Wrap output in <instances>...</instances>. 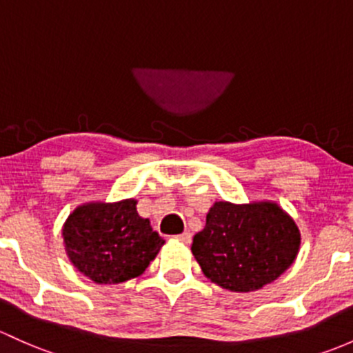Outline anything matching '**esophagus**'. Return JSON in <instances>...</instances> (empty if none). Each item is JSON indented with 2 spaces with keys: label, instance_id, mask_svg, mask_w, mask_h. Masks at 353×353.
<instances>
[{
  "label": "esophagus",
  "instance_id": "esophagus-1",
  "mask_svg": "<svg viewBox=\"0 0 353 353\" xmlns=\"http://www.w3.org/2000/svg\"><path fill=\"white\" fill-rule=\"evenodd\" d=\"M191 239H192V235H191V233H189V232L181 233V235L177 236V240H179V242H183V243H186V245L191 243Z\"/></svg>",
  "mask_w": 353,
  "mask_h": 353
}]
</instances>
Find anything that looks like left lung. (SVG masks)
<instances>
[{
  "mask_svg": "<svg viewBox=\"0 0 353 353\" xmlns=\"http://www.w3.org/2000/svg\"><path fill=\"white\" fill-rule=\"evenodd\" d=\"M301 232L276 201H216L191 252L213 284L232 292L259 291L294 264Z\"/></svg>",
  "mask_w": 353,
  "mask_h": 353,
  "instance_id": "obj_1",
  "label": "left lung"
}]
</instances>
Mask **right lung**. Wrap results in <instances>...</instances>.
Instances as JSON below:
<instances>
[{"instance_id": "obj_1", "label": "right lung", "mask_w": 353, "mask_h": 353, "mask_svg": "<svg viewBox=\"0 0 353 353\" xmlns=\"http://www.w3.org/2000/svg\"><path fill=\"white\" fill-rule=\"evenodd\" d=\"M137 199L83 203L62 225L70 264L96 284L139 277L157 257L164 239L137 211Z\"/></svg>"}]
</instances>
